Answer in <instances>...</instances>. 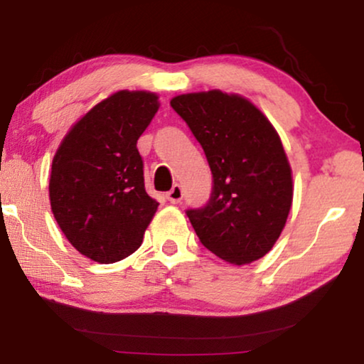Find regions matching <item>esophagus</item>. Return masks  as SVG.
<instances>
[{
	"mask_svg": "<svg viewBox=\"0 0 364 364\" xmlns=\"http://www.w3.org/2000/svg\"><path fill=\"white\" fill-rule=\"evenodd\" d=\"M166 197H167V200L171 202V203H178V202L182 200V197H183L182 187L178 186V183H176V186H173L171 191L166 193Z\"/></svg>",
	"mask_w": 364,
	"mask_h": 364,
	"instance_id": "esophagus-1",
	"label": "esophagus"
}]
</instances>
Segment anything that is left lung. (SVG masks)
Listing matches in <instances>:
<instances>
[{
	"mask_svg": "<svg viewBox=\"0 0 364 364\" xmlns=\"http://www.w3.org/2000/svg\"><path fill=\"white\" fill-rule=\"evenodd\" d=\"M171 106L205 152L210 202L188 210L203 247L233 265L267 255L285 228L293 176L277 129L250 99L233 92L178 94Z\"/></svg>",
	"mask_w": 364,
	"mask_h": 364,
	"instance_id": "obj_1",
	"label": "left lung"
}]
</instances>
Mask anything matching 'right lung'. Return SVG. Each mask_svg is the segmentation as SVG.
Returning a JSON list of instances; mask_svg holds the SVG:
<instances>
[{"mask_svg":"<svg viewBox=\"0 0 364 364\" xmlns=\"http://www.w3.org/2000/svg\"><path fill=\"white\" fill-rule=\"evenodd\" d=\"M159 107L156 92H114L73 124L54 154L53 215L69 243L94 262L114 263L136 252L156 215L137 139Z\"/></svg>","mask_w":364,"mask_h":364,"instance_id":"obj_1","label":"right lung"}]
</instances>
